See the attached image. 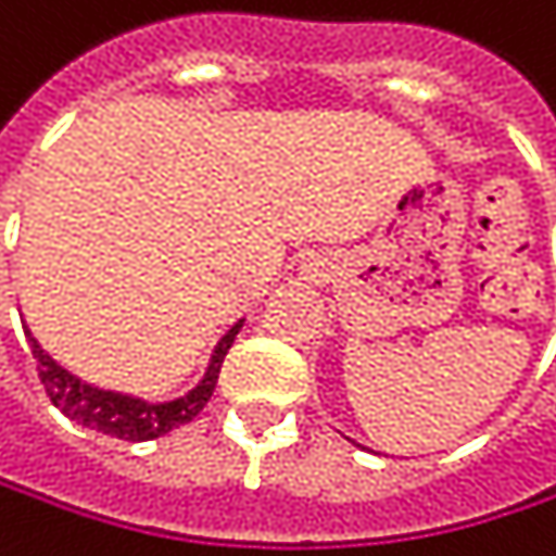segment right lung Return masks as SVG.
Instances as JSON below:
<instances>
[{"instance_id": "right-lung-1", "label": "right lung", "mask_w": 556, "mask_h": 556, "mask_svg": "<svg viewBox=\"0 0 556 556\" xmlns=\"http://www.w3.org/2000/svg\"><path fill=\"white\" fill-rule=\"evenodd\" d=\"M243 319H237L224 336L220 342L214 345L211 352V362H207V371L204 378L181 397L175 401H142V397H132V394H119V391H103V388H93L87 381H80L77 375H71L67 368H61L41 345L38 339L25 329L28 336V345H31V355L38 362V378L51 397V404L77 420L80 427H90L97 433H106V437H116V440H129V443H142V440H155V437H165L168 430H178L181 424H191L204 404L211 401L214 394V384H217V375H220V365H224V355L227 349L233 345L237 332H240Z\"/></svg>"}]
</instances>
